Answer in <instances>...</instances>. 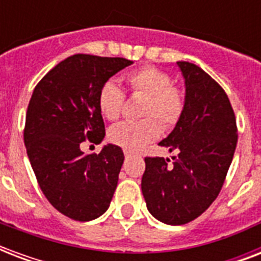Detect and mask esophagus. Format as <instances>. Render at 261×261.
Returning <instances> with one entry per match:
<instances>
[{
    "label": "esophagus",
    "mask_w": 261,
    "mask_h": 261,
    "mask_svg": "<svg viewBox=\"0 0 261 261\" xmlns=\"http://www.w3.org/2000/svg\"><path fill=\"white\" fill-rule=\"evenodd\" d=\"M135 153L134 151L131 150H124V155H126V159H128V157H131V155H134Z\"/></svg>",
    "instance_id": "obj_1"
}]
</instances>
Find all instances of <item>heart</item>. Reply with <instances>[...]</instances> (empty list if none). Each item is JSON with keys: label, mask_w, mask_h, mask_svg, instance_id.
<instances>
[{"label": "heart", "mask_w": 261, "mask_h": 261, "mask_svg": "<svg viewBox=\"0 0 261 261\" xmlns=\"http://www.w3.org/2000/svg\"><path fill=\"white\" fill-rule=\"evenodd\" d=\"M124 80L131 93L145 96L141 115L146 118L111 127L108 139L126 150H138L159 138L163 133L162 122L169 130L180 122L186 111V97L182 90L172 84L171 75L154 66L147 65L131 70ZM97 106L102 118L110 122L118 120L124 107L123 90L108 80L98 89Z\"/></svg>", "instance_id": "b5f03b06"}]
</instances>
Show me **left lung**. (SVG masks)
Returning a JSON list of instances; mask_svg holds the SVG:
<instances>
[{"label": "left lung", "instance_id": "left-lung-1", "mask_svg": "<svg viewBox=\"0 0 261 261\" xmlns=\"http://www.w3.org/2000/svg\"><path fill=\"white\" fill-rule=\"evenodd\" d=\"M186 80V111L159 143L176 151L173 163L146 157L142 194L147 210L168 225H184L210 207L221 192L237 145L234 111L215 80L180 61Z\"/></svg>", "mask_w": 261, "mask_h": 261}]
</instances>
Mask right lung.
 <instances>
[{"mask_svg": "<svg viewBox=\"0 0 261 261\" xmlns=\"http://www.w3.org/2000/svg\"><path fill=\"white\" fill-rule=\"evenodd\" d=\"M131 63L118 57L71 55L39 81L28 104L24 143L39 187L59 213L74 221L104 214L118 186L122 149L110 143L98 154H84L80 145L104 139L98 89Z\"/></svg>", "mask_w": 261, "mask_h": 261, "instance_id": "right-lung-1", "label": "right lung"}]
</instances>
